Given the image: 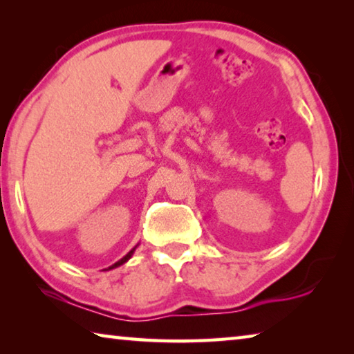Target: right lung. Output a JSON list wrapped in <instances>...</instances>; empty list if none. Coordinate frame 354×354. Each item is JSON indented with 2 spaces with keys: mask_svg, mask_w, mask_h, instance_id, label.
Here are the masks:
<instances>
[{
  "mask_svg": "<svg viewBox=\"0 0 354 354\" xmlns=\"http://www.w3.org/2000/svg\"><path fill=\"white\" fill-rule=\"evenodd\" d=\"M137 247H139V243H137V245H136V247H134L133 250H131V251H129V253H128L127 256H123V257H122V259H120V261H117V262H115V263H113V266H111L109 268H104V270H112V268H115V267H120V266H123V263H124V262H128V261L131 259V257H133V254H134V251H136V248H137Z\"/></svg>",
  "mask_w": 354,
  "mask_h": 354,
  "instance_id": "add662e5",
  "label": "right lung"
}]
</instances>
